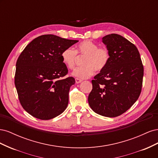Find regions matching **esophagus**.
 Segmentation results:
<instances>
[{
    "instance_id": "1",
    "label": "esophagus",
    "mask_w": 158,
    "mask_h": 158,
    "mask_svg": "<svg viewBox=\"0 0 158 158\" xmlns=\"http://www.w3.org/2000/svg\"><path fill=\"white\" fill-rule=\"evenodd\" d=\"M75 81H76V84H79V83H80V82H82V80L79 79V78H76V79H75Z\"/></svg>"
}]
</instances>
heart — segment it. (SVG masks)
Instances as JSON below:
<instances>
[{
    "label": "heart",
    "mask_w": 158,
    "mask_h": 158,
    "mask_svg": "<svg viewBox=\"0 0 158 158\" xmlns=\"http://www.w3.org/2000/svg\"><path fill=\"white\" fill-rule=\"evenodd\" d=\"M77 53L80 56H85L82 66L76 68L73 72V76L80 79L89 78L95 70L101 71L106 67L109 60V51L105 47H99V45L90 40H85L76 47V51L71 47L66 48L61 53V59L66 67L73 69L77 60Z\"/></svg>",
    "instance_id": "heart-1"
}]
</instances>
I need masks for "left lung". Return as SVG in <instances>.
I'll return each mask as SVG.
<instances>
[{
	"instance_id": "left-lung-1",
	"label": "left lung",
	"mask_w": 158,
	"mask_h": 158,
	"mask_svg": "<svg viewBox=\"0 0 158 158\" xmlns=\"http://www.w3.org/2000/svg\"><path fill=\"white\" fill-rule=\"evenodd\" d=\"M102 41L109 52L106 67L92 80L88 103L100 115L115 117L131 108L141 93L144 67L136 47L123 36L111 33Z\"/></svg>"
}]
</instances>
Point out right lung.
Wrapping results in <instances>:
<instances>
[{
	"mask_svg": "<svg viewBox=\"0 0 158 158\" xmlns=\"http://www.w3.org/2000/svg\"><path fill=\"white\" fill-rule=\"evenodd\" d=\"M78 40L43 35L31 41L16 62L14 83L22 107L41 120L57 117L67 107L69 93L74 84L61 53Z\"/></svg>",
	"mask_w": 158,
	"mask_h": 158,
	"instance_id": "right-lung-1",
	"label": "right lung"
}]
</instances>
